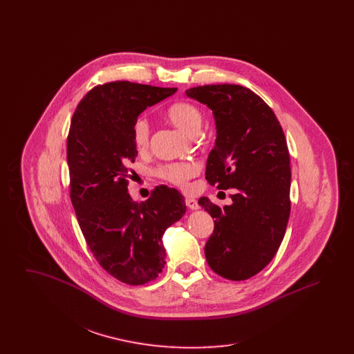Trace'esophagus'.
<instances>
[{
	"label": "esophagus",
	"instance_id": "esophagus-1",
	"mask_svg": "<svg viewBox=\"0 0 354 354\" xmlns=\"http://www.w3.org/2000/svg\"><path fill=\"white\" fill-rule=\"evenodd\" d=\"M185 205L189 209H198L199 208V203H198L196 199H194V198H185Z\"/></svg>",
	"mask_w": 354,
	"mask_h": 354
}]
</instances>
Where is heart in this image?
<instances>
[{
  "label": "heart",
  "instance_id": "b5f03b06",
  "mask_svg": "<svg viewBox=\"0 0 354 354\" xmlns=\"http://www.w3.org/2000/svg\"><path fill=\"white\" fill-rule=\"evenodd\" d=\"M167 118L178 129L191 136L198 134L203 124V113L201 109L189 102H176L171 104L167 110ZM133 139L138 151H146L150 147L151 126L146 117H138L135 119L133 124ZM198 172L199 166L194 162L169 163L156 169V175L160 179L182 189L188 187L189 180L196 176Z\"/></svg>",
  "mask_w": 354,
  "mask_h": 354
}]
</instances>
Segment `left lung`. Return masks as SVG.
I'll return each mask as SVG.
<instances>
[{
  "instance_id": "1",
  "label": "left lung",
  "mask_w": 354,
  "mask_h": 354,
  "mask_svg": "<svg viewBox=\"0 0 354 354\" xmlns=\"http://www.w3.org/2000/svg\"><path fill=\"white\" fill-rule=\"evenodd\" d=\"M215 117L216 142L205 179L219 189L235 188L232 204H199L215 219L205 243L208 266L221 277L241 281L264 270L277 252L290 214V166L286 135L270 106L239 84L188 88Z\"/></svg>"
}]
</instances>
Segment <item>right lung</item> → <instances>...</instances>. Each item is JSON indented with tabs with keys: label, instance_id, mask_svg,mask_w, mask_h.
I'll use <instances>...</instances> for the list:
<instances>
[{
	"label": "right lung",
	"instance_id": "obj_1",
	"mask_svg": "<svg viewBox=\"0 0 354 354\" xmlns=\"http://www.w3.org/2000/svg\"><path fill=\"white\" fill-rule=\"evenodd\" d=\"M176 87L117 81L91 88L77 106L68 135L70 199L90 251L103 270L142 286L165 268L162 236L185 214L183 195L158 185L134 202L127 185L138 155L133 124Z\"/></svg>",
	"mask_w": 354,
	"mask_h": 354
}]
</instances>
